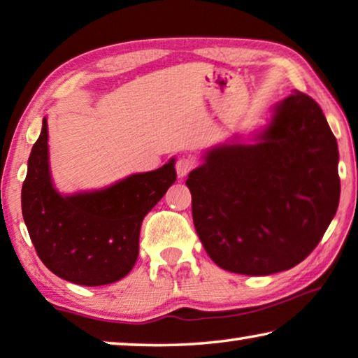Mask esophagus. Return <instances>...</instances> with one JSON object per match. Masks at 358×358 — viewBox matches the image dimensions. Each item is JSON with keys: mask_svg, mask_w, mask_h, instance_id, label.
Segmentation results:
<instances>
[{"mask_svg": "<svg viewBox=\"0 0 358 358\" xmlns=\"http://www.w3.org/2000/svg\"><path fill=\"white\" fill-rule=\"evenodd\" d=\"M196 162L194 159L192 157H180L177 161V166H175V169H177V175L178 178H185L186 175H188L192 169H194Z\"/></svg>", "mask_w": 358, "mask_h": 358, "instance_id": "esophagus-1", "label": "esophagus"}]
</instances>
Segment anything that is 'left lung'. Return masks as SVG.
<instances>
[{
	"label": "left lung",
	"mask_w": 358,
	"mask_h": 358,
	"mask_svg": "<svg viewBox=\"0 0 358 358\" xmlns=\"http://www.w3.org/2000/svg\"><path fill=\"white\" fill-rule=\"evenodd\" d=\"M271 111L268 126L210 148L186 180L203 248L236 274L301 263L339 203L338 143L320 106L293 90Z\"/></svg>",
	"instance_id": "obj_1"
}]
</instances>
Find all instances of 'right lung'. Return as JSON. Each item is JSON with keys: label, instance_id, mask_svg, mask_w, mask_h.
Here are the masks:
<instances>
[{"label": "right lung", "instance_id": "right-lung-1", "mask_svg": "<svg viewBox=\"0 0 358 358\" xmlns=\"http://www.w3.org/2000/svg\"><path fill=\"white\" fill-rule=\"evenodd\" d=\"M48 117L28 157L22 215L39 259L84 287L121 280L138 257L141 221L177 180L175 157L106 188L60 194L49 166Z\"/></svg>", "mask_w": 358, "mask_h": 358}]
</instances>
